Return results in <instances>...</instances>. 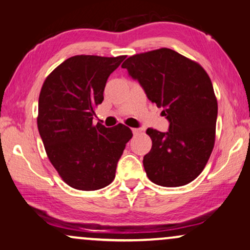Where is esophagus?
Returning <instances> with one entry per match:
<instances>
[{"label":"esophagus","mask_w":250,"mask_h":250,"mask_svg":"<svg viewBox=\"0 0 250 250\" xmlns=\"http://www.w3.org/2000/svg\"><path fill=\"white\" fill-rule=\"evenodd\" d=\"M131 130H132V134H134V135H137V134H139V132H141V129H138V128H132Z\"/></svg>","instance_id":"esophagus-1"}]
</instances>
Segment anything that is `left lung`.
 <instances>
[{
    "mask_svg": "<svg viewBox=\"0 0 250 250\" xmlns=\"http://www.w3.org/2000/svg\"><path fill=\"white\" fill-rule=\"evenodd\" d=\"M138 80L152 103L164 107L169 131L146 130L152 148L143 165L149 181L177 188L204 170L215 145L217 99L211 80L199 62L171 49L130 56L122 64Z\"/></svg>",
    "mask_w": 250,
    "mask_h": 250,
    "instance_id": "8db88e82",
    "label": "left lung"
}]
</instances>
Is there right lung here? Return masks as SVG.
Instances as JSON below:
<instances>
[{
  "instance_id": "1",
  "label": "right lung",
  "mask_w": 250,
  "mask_h": 250,
  "mask_svg": "<svg viewBox=\"0 0 250 250\" xmlns=\"http://www.w3.org/2000/svg\"><path fill=\"white\" fill-rule=\"evenodd\" d=\"M127 56L78 55L46 76L39 97L38 128L46 155L66 184L95 191L111 184L123 149L132 137L119 123L94 125L106 81Z\"/></svg>"
}]
</instances>
